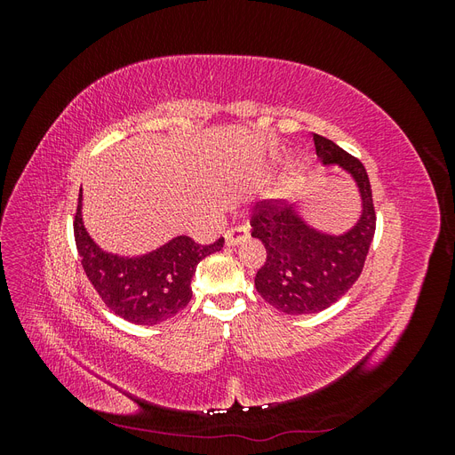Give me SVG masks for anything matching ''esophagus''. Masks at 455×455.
Here are the masks:
<instances>
[{
	"label": "esophagus",
	"mask_w": 455,
	"mask_h": 455,
	"mask_svg": "<svg viewBox=\"0 0 455 455\" xmlns=\"http://www.w3.org/2000/svg\"><path fill=\"white\" fill-rule=\"evenodd\" d=\"M249 237H251L249 226H235V228L228 229V233H226V244L228 246H235V244L246 241Z\"/></svg>",
	"instance_id": "34e87169"
}]
</instances>
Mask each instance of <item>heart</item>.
Wrapping results in <instances>:
<instances>
[{"mask_svg": "<svg viewBox=\"0 0 455 455\" xmlns=\"http://www.w3.org/2000/svg\"><path fill=\"white\" fill-rule=\"evenodd\" d=\"M279 161H283V159H279ZM306 172H307V163L306 161L299 159V161L292 163V167L288 169L284 180H283V188L284 189H292L294 186H298L301 180H304Z\"/></svg>", "mask_w": 455, "mask_h": 455, "instance_id": "heart-1", "label": "heart"}]
</instances>
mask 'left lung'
Wrapping results in <instances>:
<instances>
[{
    "label": "left lung",
    "mask_w": 455,
    "mask_h": 455,
    "mask_svg": "<svg viewBox=\"0 0 455 455\" xmlns=\"http://www.w3.org/2000/svg\"><path fill=\"white\" fill-rule=\"evenodd\" d=\"M324 167L338 164L359 188L363 211L356 224L334 235L309 226L299 209L261 201L251 220L252 237L266 246V264L256 273V291L286 315L319 313L346 294L363 273L374 239L376 211L366 169L332 140L313 134Z\"/></svg>",
    "instance_id": "obj_1"
}]
</instances>
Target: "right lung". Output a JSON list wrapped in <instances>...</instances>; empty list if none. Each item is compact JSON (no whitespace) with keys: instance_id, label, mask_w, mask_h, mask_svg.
<instances>
[{"instance_id":"1","label":"right lung","mask_w":455,"mask_h":455,"mask_svg":"<svg viewBox=\"0 0 455 455\" xmlns=\"http://www.w3.org/2000/svg\"><path fill=\"white\" fill-rule=\"evenodd\" d=\"M74 235L91 284L104 304L121 319L151 326L180 313L191 299V277L197 264L222 251L224 237L212 244H197L178 235L142 256H119L102 251L85 229L81 216V191Z\"/></svg>"}]
</instances>
